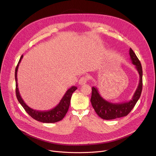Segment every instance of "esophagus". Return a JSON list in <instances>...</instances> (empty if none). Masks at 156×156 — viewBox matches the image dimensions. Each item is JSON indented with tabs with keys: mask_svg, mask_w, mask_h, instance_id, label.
<instances>
[{
	"mask_svg": "<svg viewBox=\"0 0 156 156\" xmlns=\"http://www.w3.org/2000/svg\"><path fill=\"white\" fill-rule=\"evenodd\" d=\"M88 80V76H82L81 77L80 80H79V85H83V84H85L87 81Z\"/></svg>",
	"mask_w": 156,
	"mask_h": 156,
	"instance_id": "34e87169",
	"label": "esophagus"
}]
</instances>
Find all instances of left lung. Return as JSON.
I'll return each mask as SVG.
<instances>
[{"mask_svg":"<svg viewBox=\"0 0 156 156\" xmlns=\"http://www.w3.org/2000/svg\"><path fill=\"white\" fill-rule=\"evenodd\" d=\"M129 54L132 64L135 66V68L139 73V75H140L138 85L132 100L120 104L109 102L101 97L97 87H92V91L90 99L92 105L96 113L98 114V116L102 119L109 120L127 116L131 111L133 109L138 100L140 99L142 90L143 72L142 65L136 54L131 48L129 49Z\"/></svg>","mask_w":156,"mask_h":156,"instance_id":"obj_1","label":"left lung"}]
</instances>
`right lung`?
Returning <instances> with one entry per match:
<instances>
[{
	"mask_svg": "<svg viewBox=\"0 0 156 156\" xmlns=\"http://www.w3.org/2000/svg\"><path fill=\"white\" fill-rule=\"evenodd\" d=\"M23 55H22L20 57V59L18 62V64L15 69V80H16V97L23 106V108L26 111V112L29 114V115L32 118L35 119V120L45 122V123H52V122H55L57 121H59L63 119V118L66 114L71 102V98L73 93L75 92L77 89V87L75 86L71 87L66 92L63 97L61 99L60 102L56 105L55 107L51 110L48 111H38L35 109H33L28 107L25 102H24L23 99L21 98L19 89L18 88V78H17V72L19 64L23 58Z\"/></svg>",
	"mask_w": 156,
	"mask_h": 156,
	"instance_id": "right-lung-1",
	"label": "right lung"
}]
</instances>
